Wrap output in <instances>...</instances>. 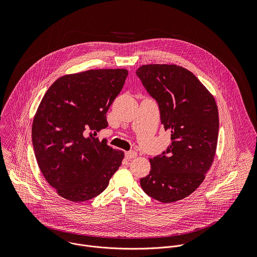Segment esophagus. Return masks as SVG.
I'll use <instances>...</instances> for the list:
<instances>
[{"instance_id": "esophagus-1", "label": "esophagus", "mask_w": 257, "mask_h": 257, "mask_svg": "<svg viewBox=\"0 0 257 257\" xmlns=\"http://www.w3.org/2000/svg\"><path fill=\"white\" fill-rule=\"evenodd\" d=\"M124 155L127 159H133V158H136L138 156V153L136 151H126L124 153Z\"/></svg>"}]
</instances>
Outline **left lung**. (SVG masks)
<instances>
[{
  "label": "left lung",
  "instance_id": "left-lung-1",
  "mask_svg": "<svg viewBox=\"0 0 257 257\" xmlns=\"http://www.w3.org/2000/svg\"><path fill=\"white\" fill-rule=\"evenodd\" d=\"M159 106L161 123L171 133V145L149 158L150 172L141 179L143 190L162 203L191 195L210 170L218 144L219 111L214 96L182 66L147 64L137 70Z\"/></svg>",
  "mask_w": 257,
  "mask_h": 257
}]
</instances>
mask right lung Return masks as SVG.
I'll list each match as a JSON object with an SVG mask.
<instances>
[{"label":"right lung","instance_id":"add662e5","mask_svg":"<svg viewBox=\"0 0 257 257\" xmlns=\"http://www.w3.org/2000/svg\"><path fill=\"white\" fill-rule=\"evenodd\" d=\"M126 69H91L58 78L44 94L33 121L39 169L62 198L84 202L101 194L124 157L100 142L106 113L127 77Z\"/></svg>","mask_w":257,"mask_h":257}]
</instances>
